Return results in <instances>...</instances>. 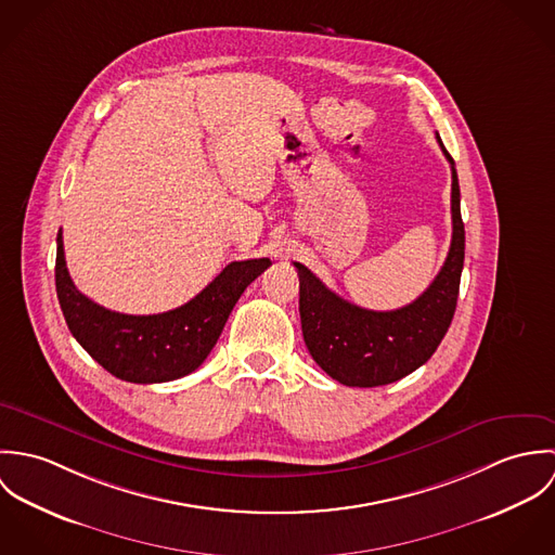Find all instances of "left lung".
Masks as SVG:
<instances>
[{
  "label": "left lung",
  "mask_w": 555,
  "mask_h": 555,
  "mask_svg": "<svg viewBox=\"0 0 555 555\" xmlns=\"http://www.w3.org/2000/svg\"><path fill=\"white\" fill-rule=\"evenodd\" d=\"M436 139L451 164L453 238L440 273L418 299L391 312L365 310L337 297L306 264L295 262L306 346L318 365L346 387H383L412 374L436 352L455 314L466 233L455 162Z\"/></svg>",
  "instance_id": "8db88e82"
}]
</instances>
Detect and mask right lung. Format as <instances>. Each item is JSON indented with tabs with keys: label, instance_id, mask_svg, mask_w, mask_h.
I'll return each mask as SVG.
<instances>
[{
	"label": "right lung",
	"instance_id": "right-lung-1",
	"mask_svg": "<svg viewBox=\"0 0 555 555\" xmlns=\"http://www.w3.org/2000/svg\"><path fill=\"white\" fill-rule=\"evenodd\" d=\"M269 264V258L231 262L185 306L164 314L132 317L111 312L77 291L66 267L60 231L55 286L66 324L91 359L115 378L154 385L183 378L201 367L238 297Z\"/></svg>",
	"mask_w": 555,
	"mask_h": 555
}]
</instances>
